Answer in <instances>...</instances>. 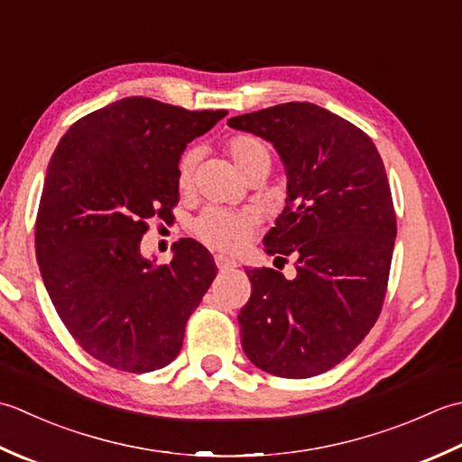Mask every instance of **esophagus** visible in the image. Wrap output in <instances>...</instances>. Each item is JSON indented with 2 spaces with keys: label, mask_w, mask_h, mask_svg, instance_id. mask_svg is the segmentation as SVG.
<instances>
[{
  "label": "esophagus",
  "mask_w": 462,
  "mask_h": 462,
  "mask_svg": "<svg viewBox=\"0 0 462 462\" xmlns=\"http://www.w3.org/2000/svg\"><path fill=\"white\" fill-rule=\"evenodd\" d=\"M215 265H217L219 271H231V269L237 267V263L229 259V257H225V255H215Z\"/></svg>",
  "instance_id": "esophagus-1"
}]
</instances>
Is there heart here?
Masks as SVG:
<instances>
[{
    "label": "heart",
    "mask_w": 462,
    "mask_h": 462,
    "mask_svg": "<svg viewBox=\"0 0 462 462\" xmlns=\"http://www.w3.org/2000/svg\"><path fill=\"white\" fill-rule=\"evenodd\" d=\"M225 149H227V155L231 157L235 169L243 175V179L261 167H271V149L261 137L249 134L235 135L227 141ZM195 163L197 153L191 152V149L179 159L177 185L181 191H187L191 187ZM255 231L257 221L251 213H235L227 209H217V207L205 209L193 223V233L205 245L227 253L243 249L253 239Z\"/></svg>",
    "instance_id": "heart-1"
}]
</instances>
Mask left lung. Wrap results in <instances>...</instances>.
Instances as JSON below:
<instances>
[{
	"label": "left lung",
	"instance_id": "1",
	"mask_svg": "<svg viewBox=\"0 0 462 462\" xmlns=\"http://www.w3.org/2000/svg\"><path fill=\"white\" fill-rule=\"evenodd\" d=\"M227 124L281 155L287 205L263 243L269 255L297 259L295 279L247 271L243 351L285 379L321 374L363 341L384 300L397 217L383 159L365 131L315 103H281Z\"/></svg>",
	"mask_w": 462,
	"mask_h": 462
}]
</instances>
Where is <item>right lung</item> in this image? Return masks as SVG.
Wrapping results in <instances>:
<instances>
[{
  "label": "right lung",
  "instance_id": "right-lung-1",
  "mask_svg": "<svg viewBox=\"0 0 462 462\" xmlns=\"http://www.w3.org/2000/svg\"><path fill=\"white\" fill-rule=\"evenodd\" d=\"M225 116L125 97L75 121L47 165L35 221L43 285L81 349L113 369L171 363L217 275L193 239L173 243L169 265L145 259L139 245L147 219L169 217L179 201L187 143Z\"/></svg>",
  "mask_w": 462,
  "mask_h": 462
}]
</instances>
